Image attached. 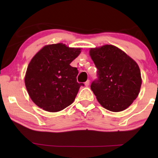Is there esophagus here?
Wrapping results in <instances>:
<instances>
[{"label":"esophagus","mask_w":158,"mask_h":158,"mask_svg":"<svg viewBox=\"0 0 158 158\" xmlns=\"http://www.w3.org/2000/svg\"><path fill=\"white\" fill-rule=\"evenodd\" d=\"M89 85H90V81H89V80H88V81L85 83V86H88Z\"/></svg>","instance_id":"34e87169"}]
</instances>
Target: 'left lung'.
<instances>
[{
  "instance_id": "obj_1",
  "label": "left lung",
  "mask_w": 158,
  "mask_h": 158,
  "mask_svg": "<svg viewBox=\"0 0 158 158\" xmlns=\"http://www.w3.org/2000/svg\"><path fill=\"white\" fill-rule=\"evenodd\" d=\"M97 68V79L90 88L103 108L118 112L128 108L137 98L142 85L138 64L126 53L113 45L90 50Z\"/></svg>"
}]
</instances>
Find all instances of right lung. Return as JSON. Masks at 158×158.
Segmentation results:
<instances>
[{
  "label": "right lung",
  "instance_id": "add662e5",
  "mask_svg": "<svg viewBox=\"0 0 158 158\" xmlns=\"http://www.w3.org/2000/svg\"><path fill=\"white\" fill-rule=\"evenodd\" d=\"M81 53L62 43L47 45L28 65L25 85L36 106L49 112L65 109L74 101L83 83L77 82L78 70L70 64Z\"/></svg>",
  "mask_w": 158,
  "mask_h": 158
}]
</instances>
